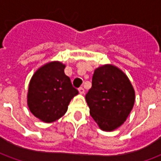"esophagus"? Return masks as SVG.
I'll list each match as a JSON object with an SVG mask.
<instances>
[{"label":"esophagus","mask_w":161,"mask_h":161,"mask_svg":"<svg viewBox=\"0 0 161 161\" xmlns=\"http://www.w3.org/2000/svg\"><path fill=\"white\" fill-rule=\"evenodd\" d=\"M78 92H79V94L83 95L84 93V89L83 87H80L78 89Z\"/></svg>","instance_id":"34e87169"}]
</instances>
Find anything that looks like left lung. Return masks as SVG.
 <instances>
[{
  "mask_svg": "<svg viewBox=\"0 0 161 161\" xmlns=\"http://www.w3.org/2000/svg\"><path fill=\"white\" fill-rule=\"evenodd\" d=\"M85 99L98 127L110 132L127 120L135 104V93L128 76L121 69L104 64L95 70L92 86Z\"/></svg>",
  "mask_w": 161,
  "mask_h": 161,
  "instance_id": "1",
  "label": "left lung"
}]
</instances>
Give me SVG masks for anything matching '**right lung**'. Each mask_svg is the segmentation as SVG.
I'll list each match as a JSON object with an SVG mask.
<instances>
[{"label": "right lung", "mask_w": 161, "mask_h": 161, "mask_svg": "<svg viewBox=\"0 0 161 161\" xmlns=\"http://www.w3.org/2000/svg\"><path fill=\"white\" fill-rule=\"evenodd\" d=\"M65 64L59 61L45 64L34 72L27 92L31 113L40 121L50 123L61 118L70 100L78 94L70 77L64 74Z\"/></svg>", "instance_id": "add662e5"}]
</instances>
